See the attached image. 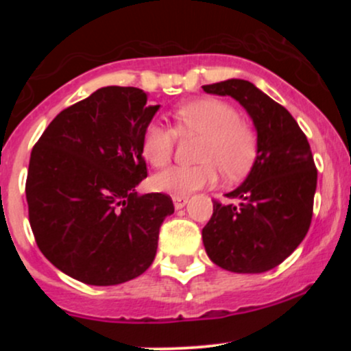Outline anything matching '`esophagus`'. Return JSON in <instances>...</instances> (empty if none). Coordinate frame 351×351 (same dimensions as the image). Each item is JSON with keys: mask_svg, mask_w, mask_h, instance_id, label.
I'll use <instances>...</instances> for the list:
<instances>
[{"mask_svg": "<svg viewBox=\"0 0 351 351\" xmlns=\"http://www.w3.org/2000/svg\"><path fill=\"white\" fill-rule=\"evenodd\" d=\"M186 203H188V196H173V204H175L176 209L186 206Z\"/></svg>", "mask_w": 351, "mask_h": 351, "instance_id": "1", "label": "esophagus"}]
</instances>
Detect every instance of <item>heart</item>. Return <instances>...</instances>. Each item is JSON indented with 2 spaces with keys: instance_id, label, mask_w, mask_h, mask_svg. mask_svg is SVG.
Wrapping results in <instances>:
<instances>
[{
  "instance_id": "1",
  "label": "heart",
  "mask_w": 351,
  "mask_h": 351,
  "mask_svg": "<svg viewBox=\"0 0 351 351\" xmlns=\"http://www.w3.org/2000/svg\"><path fill=\"white\" fill-rule=\"evenodd\" d=\"M175 130L152 122L145 127L142 153L153 167H165L171 160L176 134L199 135L196 150L198 165L171 167L156 173L152 186L173 196H188L216 183L219 169L228 180L244 176L257 155V136L236 107L226 100L208 97L183 104L173 114Z\"/></svg>"
}]
</instances>
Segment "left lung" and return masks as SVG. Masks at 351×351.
<instances>
[{"mask_svg":"<svg viewBox=\"0 0 351 351\" xmlns=\"http://www.w3.org/2000/svg\"><path fill=\"white\" fill-rule=\"evenodd\" d=\"M203 90L236 99L257 130L251 173L226 195L234 203L213 201V216L203 228L204 249L226 271H271L295 251L312 223L317 168L308 140L287 108L249 80H223Z\"/></svg>","mask_w":351,"mask_h":351,"instance_id":"left-lung-1","label":"left lung"}]
</instances>
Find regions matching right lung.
<instances>
[{
    "label": "right lung",
    "mask_w": 351,
    "mask_h": 351,
    "mask_svg": "<svg viewBox=\"0 0 351 351\" xmlns=\"http://www.w3.org/2000/svg\"><path fill=\"white\" fill-rule=\"evenodd\" d=\"M160 106L136 87H102L64 108L31 152L29 224L51 264L88 285H117L150 267L160 228L175 211L147 178L143 130Z\"/></svg>",
    "instance_id": "right-lung-1"
}]
</instances>
